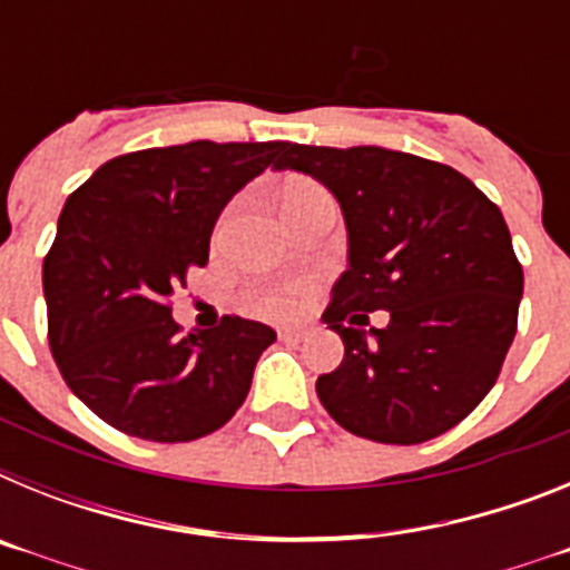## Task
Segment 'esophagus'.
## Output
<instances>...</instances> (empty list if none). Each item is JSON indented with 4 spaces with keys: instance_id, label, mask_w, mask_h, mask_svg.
I'll return each mask as SVG.
<instances>
[{
    "instance_id": "1",
    "label": "esophagus",
    "mask_w": 570,
    "mask_h": 570,
    "mask_svg": "<svg viewBox=\"0 0 570 570\" xmlns=\"http://www.w3.org/2000/svg\"><path fill=\"white\" fill-rule=\"evenodd\" d=\"M282 342H299L305 340V328H279Z\"/></svg>"
}]
</instances>
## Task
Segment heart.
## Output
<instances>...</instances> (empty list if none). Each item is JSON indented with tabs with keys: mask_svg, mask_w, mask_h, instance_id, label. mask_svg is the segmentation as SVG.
<instances>
[{
	"mask_svg": "<svg viewBox=\"0 0 570 570\" xmlns=\"http://www.w3.org/2000/svg\"><path fill=\"white\" fill-rule=\"evenodd\" d=\"M320 185L314 183H291L282 196V205L296 203L302 196L320 194ZM305 285L302 282H282V285H265V288H254L248 294V308L259 316H268V320H285V316H294L302 308V299H305Z\"/></svg>",
	"mask_w": 570,
	"mask_h": 570,
	"instance_id": "b5f03b06",
	"label": "heart"
}]
</instances>
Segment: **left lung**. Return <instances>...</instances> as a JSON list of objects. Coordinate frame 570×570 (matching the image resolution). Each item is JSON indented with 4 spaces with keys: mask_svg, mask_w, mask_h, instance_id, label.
Here are the masks:
<instances>
[{
    "mask_svg": "<svg viewBox=\"0 0 570 570\" xmlns=\"http://www.w3.org/2000/svg\"><path fill=\"white\" fill-rule=\"evenodd\" d=\"M276 170L314 176L347 225V271L322 320L340 367L316 394L345 431L385 445L445 434L485 400L517 334L522 265L502 210L460 170L402 150L285 145ZM371 309L385 330L364 331Z\"/></svg>",
    "mask_w": 570,
    "mask_h": 570,
    "instance_id": "1",
    "label": "left lung"
}]
</instances>
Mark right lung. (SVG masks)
I'll return each mask as SVG.
<instances>
[{"label": "right lung", "mask_w": 570, "mask_h": 570, "mask_svg": "<svg viewBox=\"0 0 570 570\" xmlns=\"http://www.w3.org/2000/svg\"><path fill=\"white\" fill-rule=\"evenodd\" d=\"M285 142H199L116 156L68 196L42 265L48 342L85 405L128 436L190 442L239 411L268 325L223 316L179 334L170 294L208 265L230 196Z\"/></svg>", "instance_id": "obj_1"}]
</instances>
